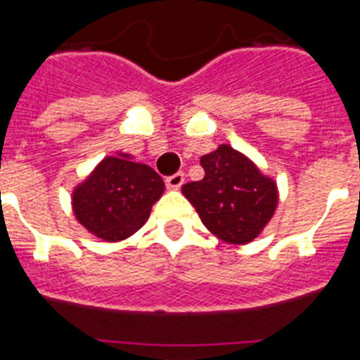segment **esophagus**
Returning a JSON list of instances; mask_svg holds the SVG:
<instances>
[{
	"label": "esophagus",
	"mask_w": 360,
	"mask_h": 360,
	"mask_svg": "<svg viewBox=\"0 0 360 360\" xmlns=\"http://www.w3.org/2000/svg\"><path fill=\"white\" fill-rule=\"evenodd\" d=\"M184 182H186V174L184 173H176L173 174V176L165 178V186H167V189H180V187L184 186Z\"/></svg>",
	"instance_id": "obj_1"
}]
</instances>
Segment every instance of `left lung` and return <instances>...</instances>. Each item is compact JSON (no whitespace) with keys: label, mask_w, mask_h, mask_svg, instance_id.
Returning <instances> with one entry per match:
<instances>
[{"label":"left lung","mask_w":360,"mask_h":360,"mask_svg":"<svg viewBox=\"0 0 360 360\" xmlns=\"http://www.w3.org/2000/svg\"><path fill=\"white\" fill-rule=\"evenodd\" d=\"M205 176L182 186L202 224L225 243L245 245L266 227L279 202L278 184L229 144L200 158Z\"/></svg>","instance_id":"left-lung-1"}]
</instances>
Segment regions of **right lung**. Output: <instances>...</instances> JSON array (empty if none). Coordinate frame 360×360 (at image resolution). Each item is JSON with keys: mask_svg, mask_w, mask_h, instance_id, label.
I'll list each match as a JSON object with an SVG mask.
<instances>
[{"mask_svg": "<svg viewBox=\"0 0 360 360\" xmlns=\"http://www.w3.org/2000/svg\"><path fill=\"white\" fill-rule=\"evenodd\" d=\"M165 186L160 174L117 153L95 165L72 193V209L79 224L104 241H120L135 234L149 218Z\"/></svg>", "mask_w": 360, "mask_h": 360, "instance_id": "1", "label": "right lung"}]
</instances>
